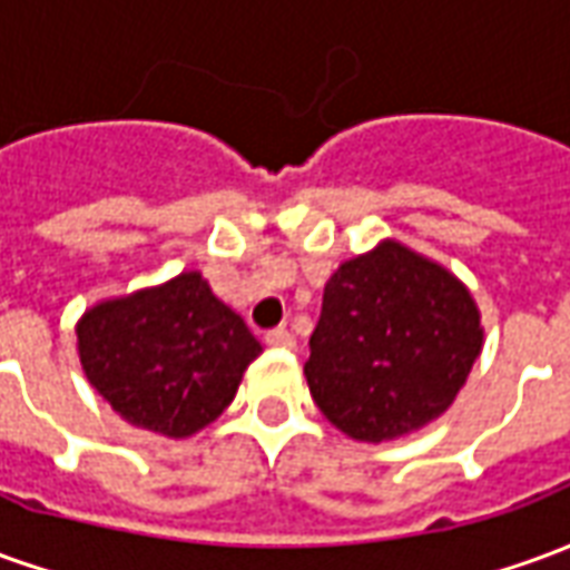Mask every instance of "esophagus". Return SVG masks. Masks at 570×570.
Returning a JSON list of instances; mask_svg holds the SVG:
<instances>
[{
    "mask_svg": "<svg viewBox=\"0 0 570 570\" xmlns=\"http://www.w3.org/2000/svg\"><path fill=\"white\" fill-rule=\"evenodd\" d=\"M265 345L272 347H296V335L284 330V326H277V330H268L265 333Z\"/></svg>",
    "mask_w": 570,
    "mask_h": 570,
    "instance_id": "34e87169",
    "label": "esophagus"
}]
</instances>
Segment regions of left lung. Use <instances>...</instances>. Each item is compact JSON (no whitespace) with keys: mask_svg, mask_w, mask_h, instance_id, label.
I'll return each mask as SVG.
<instances>
[{"mask_svg":"<svg viewBox=\"0 0 570 570\" xmlns=\"http://www.w3.org/2000/svg\"><path fill=\"white\" fill-rule=\"evenodd\" d=\"M305 363L335 428L382 442L452 406L482 347L479 311L452 274L400 244L345 262L323 289Z\"/></svg>","mask_w":570,"mask_h":570,"instance_id":"left-lung-1","label":"left lung"}]
</instances>
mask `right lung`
Segmentation results:
<instances>
[{
    "label": "right lung",
    "mask_w": 570,
    "mask_h": 570,
    "mask_svg": "<svg viewBox=\"0 0 570 570\" xmlns=\"http://www.w3.org/2000/svg\"><path fill=\"white\" fill-rule=\"evenodd\" d=\"M262 354L240 314L198 272L91 308L79 323L88 382L134 428L191 436L235 400Z\"/></svg>",
    "instance_id": "right-lung-1"
}]
</instances>
